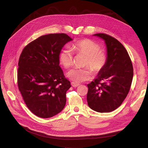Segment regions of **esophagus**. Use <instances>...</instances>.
I'll return each mask as SVG.
<instances>
[{
  "instance_id": "34e87169",
  "label": "esophagus",
  "mask_w": 148,
  "mask_h": 148,
  "mask_svg": "<svg viewBox=\"0 0 148 148\" xmlns=\"http://www.w3.org/2000/svg\"><path fill=\"white\" fill-rule=\"evenodd\" d=\"M71 85L73 87H77L79 86V84L77 83H75V82H71Z\"/></svg>"
}]
</instances>
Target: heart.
Masks as SVG:
<instances>
[{
	"label": "heart",
	"mask_w": 148,
	"mask_h": 148,
	"mask_svg": "<svg viewBox=\"0 0 148 148\" xmlns=\"http://www.w3.org/2000/svg\"><path fill=\"white\" fill-rule=\"evenodd\" d=\"M73 47L76 54L86 57L84 66L87 67L74 69L69 71L66 75L71 80L76 83L86 82L93 77L92 69L96 73H99L104 69L107 62V56L105 53L100 51L101 46L99 44L90 39H85L75 44ZM59 60L64 68H70L73 64V52L71 49L69 47L62 49Z\"/></svg>",
	"instance_id": "obj_1"
}]
</instances>
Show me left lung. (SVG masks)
<instances>
[{
  "mask_svg": "<svg viewBox=\"0 0 148 148\" xmlns=\"http://www.w3.org/2000/svg\"><path fill=\"white\" fill-rule=\"evenodd\" d=\"M94 36L104 40L107 57L104 69L87 85V102L93 110L110 112L117 109L128 95L133 79V65L126 49L117 39L104 33Z\"/></svg>",
  "mask_w": 148,
  "mask_h": 148,
  "instance_id": "8db88e82",
  "label": "left lung"
}]
</instances>
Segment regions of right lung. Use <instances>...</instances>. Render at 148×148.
<instances>
[{
    "label": "right lung",
    "mask_w": 148,
    "mask_h": 148,
    "mask_svg": "<svg viewBox=\"0 0 148 148\" xmlns=\"http://www.w3.org/2000/svg\"><path fill=\"white\" fill-rule=\"evenodd\" d=\"M72 39L65 33L41 36L23 49L18 61V86L26 106L41 118L63 110L70 82L59 66L62 47Z\"/></svg>",
    "instance_id": "obj_1"
}]
</instances>
